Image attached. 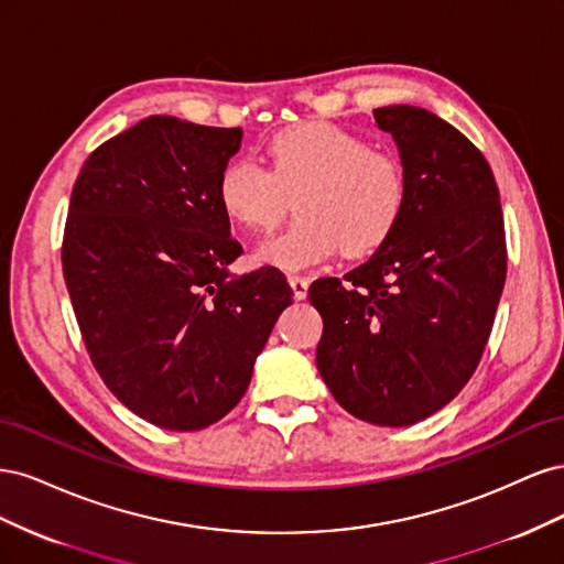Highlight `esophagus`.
Returning a JSON list of instances; mask_svg holds the SVG:
<instances>
[{
	"mask_svg": "<svg viewBox=\"0 0 564 564\" xmlns=\"http://www.w3.org/2000/svg\"><path fill=\"white\" fill-rule=\"evenodd\" d=\"M308 284L311 282L301 275H289V286H292L296 301H303L305 296H308Z\"/></svg>",
	"mask_w": 564,
	"mask_h": 564,
	"instance_id": "esophagus-1",
	"label": "esophagus"
}]
</instances>
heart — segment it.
<instances>
[{
  "mask_svg": "<svg viewBox=\"0 0 564 564\" xmlns=\"http://www.w3.org/2000/svg\"><path fill=\"white\" fill-rule=\"evenodd\" d=\"M268 169L251 158L228 162L218 174L220 209L242 230H268L294 199L296 218L256 249V261L301 270L329 259L377 249L395 230L406 202L398 158L373 150L352 131L327 122L284 129L265 145Z\"/></svg>",
  "mask_w": 564,
  "mask_h": 564,
  "instance_id": "obj_1",
  "label": "heart"
}]
</instances>
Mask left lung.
Wrapping results in <instances>:
<instances>
[{"label": "left lung", "instance_id": "obj_1", "mask_svg": "<svg viewBox=\"0 0 564 564\" xmlns=\"http://www.w3.org/2000/svg\"><path fill=\"white\" fill-rule=\"evenodd\" d=\"M398 145L404 212L371 259L311 284L317 371L334 400L402 429L452 402L480 362L506 282L499 187L482 152L414 106L373 110Z\"/></svg>", "mask_w": 564, "mask_h": 564}]
</instances>
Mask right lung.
<instances>
[{
    "label": "right lung",
    "instance_id": "obj_1",
    "mask_svg": "<svg viewBox=\"0 0 564 564\" xmlns=\"http://www.w3.org/2000/svg\"><path fill=\"white\" fill-rule=\"evenodd\" d=\"M242 129L152 115L96 148L73 187L63 275L112 395L166 431H202L249 388L292 286L235 275L242 247L216 197Z\"/></svg>",
    "mask_w": 564,
    "mask_h": 564
}]
</instances>
